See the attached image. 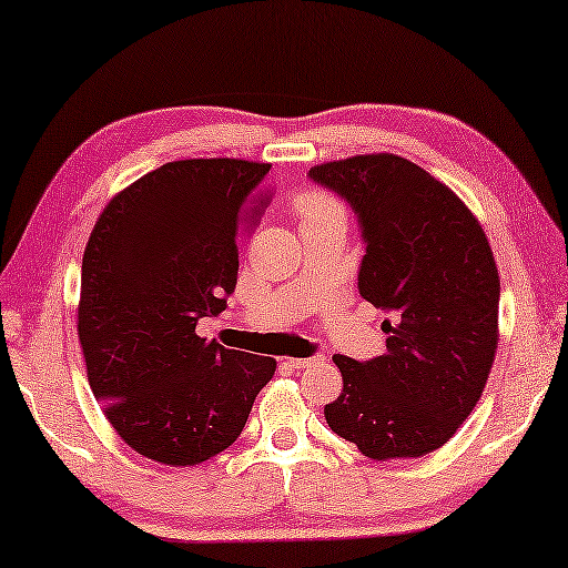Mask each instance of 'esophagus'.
<instances>
[{
  "label": "esophagus",
  "instance_id": "obj_1",
  "mask_svg": "<svg viewBox=\"0 0 568 568\" xmlns=\"http://www.w3.org/2000/svg\"><path fill=\"white\" fill-rule=\"evenodd\" d=\"M317 363H325V357L312 355V357H292L290 361V365H294V368H310V365H317Z\"/></svg>",
  "mask_w": 568,
  "mask_h": 568
}]
</instances>
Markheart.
Returning a JSON list of instances; mask_svg holds the SVG:
<instances>
[{
  "label": "heart",
  "mask_w": 568,
  "mask_h": 568,
  "mask_svg": "<svg viewBox=\"0 0 568 568\" xmlns=\"http://www.w3.org/2000/svg\"><path fill=\"white\" fill-rule=\"evenodd\" d=\"M294 211L300 215L302 225L329 221V217H345L343 205L333 195L322 193V190H304V193L296 195Z\"/></svg>",
  "instance_id": "1"
}]
</instances>
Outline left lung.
<instances>
[{
  "mask_svg": "<svg viewBox=\"0 0 568 568\" xmlns=\"http://www.w3.org/2000/svg\"><path fill=\"white\" fill-rule=\"evenodd\" d=\"M310 180L351 205L365 243L357 292L390 314L383 355L333 357L343 394L325 406L329 429L371 459L429 455L473 414L493 368L490 243L467 205L404 156L327 162Z\"/></svg>",
  "mask_w": 568,
  "mask_h": 568,
  "instance_id": "left-lung-1",
  "label": "left lung"
}]
</instances>
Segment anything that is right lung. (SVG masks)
Instances as JSON below:
<instances>
[{
	"label": "right lung",
	"mask_w": 568,
	"mask_h": 568,
	"mask_svg": "<svg viewBox=\"0 0 568 568\" xmlns=\"http://www.w3.org/2000/svg\"><path fill=\"white\" fill-rule=\"evenodd\" d=\"M272 164L168 162L95 221L81 268L78 337L89 383L139 455L187 467L229 449L276 361L197 337L229 307L239 229Z\"/></svg>",
	"instance_id": "1"
}]
</instances>
